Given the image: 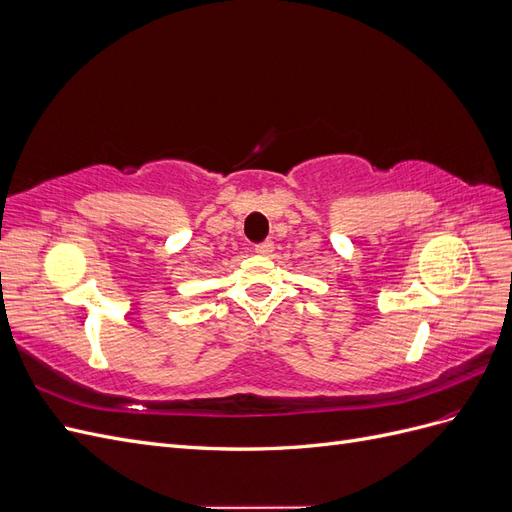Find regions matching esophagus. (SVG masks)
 <instances>
[{"label": "esophagus", "instance_id": "esophagus-1", "mask_svg": "<svg viewBox=\"0 0 512 512\" xmlns=\"http://www.w3.org/2000/svg\"><path fill=\"white\" fill-rule=\"evenodd\" d=\"M254 252H256L258 256H269V254L273 252V243H271V241L258 243V245H254Z\"/></svg>", "mask_w": 512, "mask_h": 512}]
</instances>
